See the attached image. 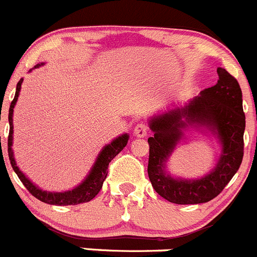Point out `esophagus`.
Returning a JSON list of instances; mask_svg holds the SVG:
<instances>
[{
    "mask_svg": "<svg viewBox=\"0 0 257 257\" xmlns=\"http://www.w3.org/2000/svg\"><path fill=\"white\" fill-rule=\"evenodd\" d=\"M147 131H148V127H147L146 123L140 122V123H137L136 127H135L134 135L136 137H139V139H144V137L147 136Z\"/></svg>",
    "mask_w": 257,
    "mask_h": 257,
    "instance_id": "obj_1",
    "label": "esophagus"
}]
</instances>
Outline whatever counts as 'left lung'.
I'll use <instances>...</instances> for the list:
<instances>
[{"instance_id":"obj_1","label":"left lung","mask_w":257,"mask_h":257,"mask_svg":"<svg viewBox=\"0 0 257 257\" xmlns=\"http://www.w3.org/2000/svg\"><path fill=\"white\" fill-rule=\"evenodd\" d=\"M218 83L200 91L183 106L150 117L148 178L162 198L174 204H199L214 199L234 177L244 156L245 113L242 92L234 76L218 68ZM188 128L213 134L222 147L217 165L200 179L172 176L168 160Z\"/></svg>"}]
</instances>
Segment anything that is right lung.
Here are the masks:
<instances>
[{"label": "right lung", "mask_w": 257, "mask_h": 257, "mask_svg": "<svg viewBox=\"0 0 257 257\" xmlns=\"http://www.w3.org/2000/svg\"><path fill=\"white\" fill-rule=\"evenodd\" d=\"M44 65V63H39L34 68H39ZM33 68V69H34ZM32 71V69L30 70ZM23 79H21L17 83V88H16V94L15 99L11 102L10 111H9V122H10V135H9V158L11 161V166H12L13 171L16 172V174L18 176V178L21 179L25 187L27 188L28 192L31 193L33 197H36L37 199H39L41 202L47 203L50 205H76L80 204V203H86L90 202L92 198H95L97 195V193L101 189L102 183L106 179L107 176V167H109V163L111 162L113 157H116V155L121 152L123 150V147L127 145V141L130 139L128 134L120 135L118 137L113 139L110 144L105 145L102 147V150L100 151L99 155H97L96 160H95L94 165H92L91 169L89 171L88 176L81 181V183H79L78 186L70 190H65V192H47L43 190L42 188L33 183L30 178H27L25 173L21 171L20 167L17 166L15 160V155H13V110H15L16 104H17L18 96H20L21 86H22ZM1 139V137H0Z\"/></svg>", "instance_id": "right-lung-1"}]
</instances>
